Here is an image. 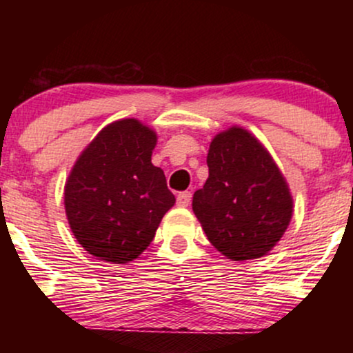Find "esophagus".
Wrapping results in <instances>:
<instances>
[{
	"label": "esophagus",
	"mask_w": 353,
	"mask_h": 353,
	"mask_svg": "<svg viewBox=\"0 0 353 353\" xmlns=\"http://www.w3.org/2000/svg\"><path fill=\"white\" fill-rule=\"evenodd\" d=\"M190 197H192V194H190L189 190L179 192L177 194V205H181V208H188V205L190 204Z\"/></svg>",
	"instance_id": "esophagus-1"
}]
</instances>
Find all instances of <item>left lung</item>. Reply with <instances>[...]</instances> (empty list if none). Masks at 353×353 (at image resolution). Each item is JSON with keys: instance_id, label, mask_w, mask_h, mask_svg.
I'll list each match as a JSON object with an SVG mask.
<instances>
[{"instance_id": "8db88e82", "label": "left lung", "mask_w": 353, "mask_h": 353, "mask_svg": "<svg viewBox=\"0 0 353 353\" xmlns=\"http://www.w3.org/2000/svg\"><path fill=\"white\" fill-rule=\"evenodd\" d=\"M209 177L192 210L205 236L230 261L264 257L290 224L294 199L265 145L232 125L217 132L208 152Z\"/></svg>"}]
</instances>
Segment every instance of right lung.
Returning a JSON list of instances; mask_svg holds the SVG:
<instances>
[{
    "label": "right lung",
    "instance_id": "obj_1",
    "mask_svg": "<svg viewBox=\"0 0 353 353\" xmlns=\"http://www.w3.org/2000/svg\"><path fill=\"white\" fill-rule=\"evenodd\" d=\"M157 134L136 117L96 134L64 184V209L76 241L112 264L139 257L176 204L164 171L151 163Z\"/></svg>",
    "mask_w": 353,
    "mask_h": 353
}]
</instances>
